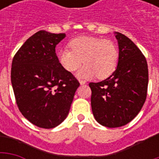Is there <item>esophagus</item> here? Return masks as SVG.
Masks as SVG:
<instances>
[{
	"mask_svg": "<svg viewBox=\"0 0 159 159\" xmlns=\"http://www.w3.org/2000/svg\"><path fill=\"white\" fill-rule=\"evenodd\" d=\"M86 81L85 80H80V83H81V85H84V84H86Z\"/></svg>",
	"mask_w": 159,
	"mask_h": 159,
	"instance_id": "1",
	"label": "esophagus"
}]
</instances>
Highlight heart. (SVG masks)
Wrapping results in <instances>:
<instances>
[{
  "instance_id": "heart-1",
  "label": "heart",
  "mask_w": 159,
  "mask_h": 159,
  "mask_svg": "<svg viewBox=\"0 0 159 159\" xmlns=\"http://www.w3.org/2000/svg\"><path fill=\"white\" fill-rule=\"evenodd\" d=\"M70 50L64 48L59 52L61 66L68 71H75L82 63L85 64L76 75L82 79L96 76L105 79L116 69L118 61V49L111 40L93 36H80L69 43Z\"/></svg>"
}]
</instances>
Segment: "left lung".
<instances>
[{
  "mask_svg": "<svg viewBox=\"0 0 159 159\" xmlns=\"http://www.w3.org/2000/svg\"><path fill=\"white\" fill-rule=\"evenodd\" d=\"M119 56L116 70L108 78L90 83L94 118L107 128L125 125L136 117L146 101L148 85L147 59L137 46L116 32Z\"/></svg>",
  "mask_w": 159,
  "mask_h": 159,
  "instance_id": "8db88e82",
  "label": "left lung"
}]
</instances>
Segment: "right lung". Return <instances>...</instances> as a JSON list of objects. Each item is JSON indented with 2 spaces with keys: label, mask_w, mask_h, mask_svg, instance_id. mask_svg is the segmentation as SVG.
<instances>
[{
  "label": "right lung",
  "mask_w": 159,
  "mask_h": 159,
  "mask_svg": "<svg viewBox=\"0 0 159 159\" xmlns=\"http://www.w3.org/2000/svg\"><path fill=\"white\" fill-rule=\"evenodd\" d=\"M65 36L40 30L26 40L12 59L11 82L19 110L42 129H52L66 119L80 85L56 55V45Z\"/></svg>",
  "instance_id": "right-lung-1"
}]
</instances>
